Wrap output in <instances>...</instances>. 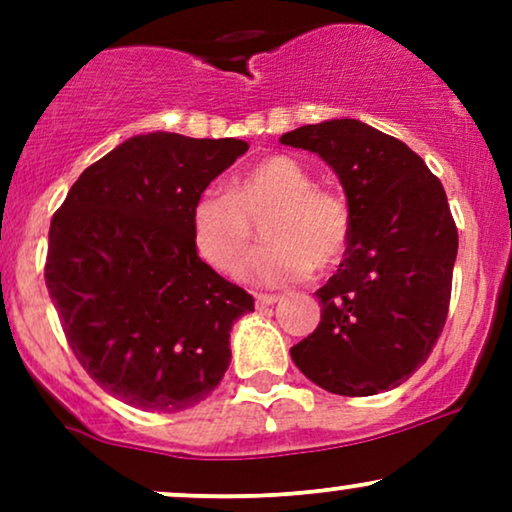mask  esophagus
Segmentation results:
<instances>
[{"mask_svg":"<svg viewBox=\"0 0 512 512\" xmlns=\"http://www.w3.org/2000/svg\"><path fill=\"white\" fill-rule=\"evenodd\" d=\"M276 301H279V296H276V293H257V296H255V303L260 305V308H267V305H274Z\"/></svg>","mask_w":512,"mask_h":512,"instance_id":"1","label":"esophagus"}]
</instances>
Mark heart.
<instances>
[{"label":"heart","instance_id":"b5f03b06","mask_svg":"<svg viewBox=\"0 0 512 512\" xmlns=\"http://www.w3.org/2000/svg\"><path fill=\"white\" fill-rule=\"evenodd\" d=\"M315 175L293 156H269L245 170L231 192L209 187L190 211L192 245L219 272H236L251 239V219L264 215L268 243L240 276L257 286H284L330 267L349 240V209L339 195L315 187Z\"/></svg>","mask_w":512,"mask_h":512}]
</instances>
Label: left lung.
<instances>
[{
  "label": "left lung",
  "instance_id": "8db88e82",
  "mask_svg": "<svg viewBox=\"0 0 512 512\" xmlns=\"http://www.w3.org/2000/svg\"><path fill=\"white\" fill-rule=\"evenodd\" d=\"M337 173L349 207L344 262L322 289L320 325L291 349L322 390L368 397L424 366L448 317L457 228L443 185L407 144L361 120L281 134Z\"/></svg>",
  "mask_w": 512,
  "mask_h": 512
}]
</instances>
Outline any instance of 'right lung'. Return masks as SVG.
<instances>
[{
    "mask_svg": "<svg viewBox=\"0 0 512 512\" xmlns=\"http://www.w3.org/2000/svg\"><path fill=\"white\" fill-rule=\"evenodd\" d=\"M243 139L137 134L88 166L50 223L45 284L86 373L137 409H190L231 363L248 291L199 260L190 211Z\"/></svg>",
    "mask_w": 512,
    "mask_h": 512,
    "instance_id": "obj_1",
    "label": "right lung"
}]
</instances>
